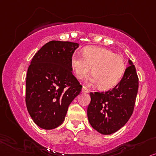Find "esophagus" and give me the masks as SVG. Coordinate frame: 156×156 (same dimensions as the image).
Wrapping results in <instances>:
<instances>
[{
    "label": "esophagus",
    "instance_id": "esophagus-1",
    "mask_svg": "<svg viewBox=\"0 0 156 156\" xmlns=\"http://www.w3.org/2000/svg\"><path fill=\"white\" fill-rule=\"evenodd\" d=\"M89 91H90V90L88 89L87 87H86V86H83L82 92H83V93H89Z\"/></svg>",
    "mask_w": 156,
    "mask_h": 156
}]
</instances>
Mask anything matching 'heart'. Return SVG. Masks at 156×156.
<instances>
[{"label":"heart","mask_w":156,"mask_h":156,"mask_svg":"<svg viewBox=\"0 0 156 156\" xmlns=\"http://www.w3.org/2000/svg\"><path fill=\"white\" fill-rule=\"evenodd\" d=\"M72 70L78 80L83 79L91 69L93 76L88 82L98 84L101 89L115 86L125 73V61L113 51L105 47L88 46L83 50V56L75 52L70 60Z\"/></svg>","instance_id":"heart-1"}]
</instances>
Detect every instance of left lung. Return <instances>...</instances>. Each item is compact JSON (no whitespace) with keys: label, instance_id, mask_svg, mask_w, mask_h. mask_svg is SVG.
Returning <instances> with one entry per match:
<instances>
[{"label":"left lung","instance_id":"left-lung-1","mask_svg":"<svg viewBox=\"0 0 156 156\" xmlns=\"http://www.w3.org/2000/svg\"><path fill=\"white\" fill-rule=\"evenodd\" d=\"M129 63L130 66L115 87L105 92L90 93L88 121L94 129L103 135H111L119 130L133 114L139 80L130 60Z\"/></svg>","mask_w":156,"mask_h":156}]
</instances>
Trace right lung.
<instances>
[{
    "label": "right lung",
    "mask_w": 156,
    "mask_h": 156,
    "mask_svg": "<svg viewBox=\"0 0 156 156\" xmlns=\"http://www.w3.org/2000/svg\"><path fill=\"white\" fill-rule=\"evenodd\" d=\"M78 43L50 41L31 60L26 80V104L31 119L44 129L58 127L82 86L72 73Z\"/></svg>",
    "instance_id": "add662e5"
}]
</instances>
